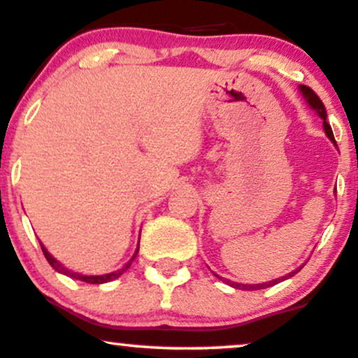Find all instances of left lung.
Returning a JSON list of instances; mask_svg holds the SVG:
<instances>
[{
  "label": "left lung",
  "instance_id": "1",
  "mask_svg": "<svg viewBox=\"0 0 358 358\" xmlns=\"http://www.w3.org/2000/svg\"><path fill=\"white\" fill-rule=\"evenodd\" d=\"M299 92L303 94V97H305V101L308 102V106H310V108L313 109L315 113L318 114V116L323 119V129H324V134H327L328 139H330V141L334 143V145L336 146V141H335V138H334V131H331L330 124H328V122H327V109H324L323 102L320 101V97L316 96V94H315L313 90H311L310 87H306V85H299ZM301 268H303V266H301ZM301 268H298V269L291 271V273H289V274H286V276H281V278H278V279H273V281H268V282H261V285H242V282H234V281H229V279H224V278H220L219 274H215V273H213V274H215V276L219 278V279H222V281H225V282H227L229 286L236 287V289L256 291V289H264V287L274 286V285H278V282L285 281V279H289V278H293L294 274L298 273V271H301Z\"/></svg>",
  "mask_w": 358,
  "mask_h": 358
}]
</instances>
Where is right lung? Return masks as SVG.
I'll list each match as a JSON object with an SVG mask.
<instances>
[{
  "instance_id": "obj_1",
  "label": "right lung",
  "mask_w": 358,
  "mask_h": 358,
  "mask_svg": "<svg viewBox=\"0 0 358 358\" xmlns=\"http://www.w3.org/2000/svg\"><path fill=\"white\" fill-rule=\"evenodd\" d=\"M40 245H42V250H43V254H45V257H47V261H48V264L52 266L53 269L57 271V273H60V274H65V276H69V278H72V279H79V281H84V282H90V285H102V282H109V281H114V279H117L119 276H121L122 273H124V271L129 268L131 266V262L134 261V257L138 256V250H139V245H138V249H136V252L133 254V257L129 259V261L126 262L124 266H122L121 269H117V271H114V273H109V274H101V276H87V274H80V273H73V271H71V269H67L65 268L64 264H62V262H59L57 261L55 257L52 256L50 252H48L47 250V248H45V245L42 244V242H40Z\"/></svg>"
}]
</instances>
